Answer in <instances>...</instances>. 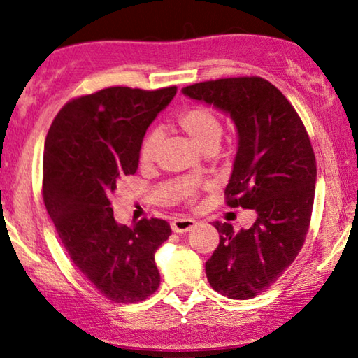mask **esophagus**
Masks as SVG:
<instances>
[{
	"instance_id": "esophagus-1",
	"label": "esophagus",
	"mask_w": 358,
	"mask_h": 358,
	"mask_svg": "<svg viewBox=\"0 0 358 358\" xmlns=\"http://www.w3.org/2000/svg\"><path fill=\"white\" fill-rule=\"evenodd\" d=\"M197 221L192 220V217H178V220L172 221V230L177 234H185L187 230H191L192 227H196Z\"/></svg>"
}]
</instances>
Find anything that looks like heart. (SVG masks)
Masks as SVG:
<instances>
[{
	"instance_id": "1",
	"label": "heart",
	"mask_w": 358,
	"mask_h": 358,
	"mask_svg": "<svg viewBox=\"0 0 358 358\" xmlns=\"http://www.w3.org/2000/svg\"><path fill=\"white\" fill-rule=\"evenodd\" d=\"M177 124L196 143V147L205 151V153L213 151L220 145L222 137V121L213 110H210L207 107L196 106L186 108V110L178 115ZM157 147H159V134L156 131H151L142 138L141 147H138L141 164H153L157 156ZM183 194L191 201L196 196V191L192 187H185Z\"/></svg>"
}]
</instances>
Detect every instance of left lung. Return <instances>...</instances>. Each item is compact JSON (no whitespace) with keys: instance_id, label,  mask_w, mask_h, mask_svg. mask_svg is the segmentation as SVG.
<instances>
[{"instance_id":"obj_1","label":"left lung","mask_w":358,"mask_h":358,"mask_svg":"<svg viewBox=\"0 0 358 358\" xmlns=\"http://www.w3.org/2000/svg\"><path fill=\"white\" fill-rule=\"evenodd\" d=\"M183 93L229 113L237 126L238 151L224 196L230 208L254 210L257 220L238 232L213 222L220 245L205 273L216 292L252 299L289 268L305 243L317 175L310 136L286 96L262 77L207 80Z\"/></svg>"}]
</instances>
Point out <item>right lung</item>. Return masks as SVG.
<instances>
[{"mask_svg": "<svg viewBox=\"0 0 358 358\" xmlns=\"http://www.w3.org/2000/svg\"><path fill=\"white\" fill-rule=\"evenodd\" d=\"M177 87H110L69 101L45 137L42 197L78 271L115 303L147 300L159 287L155 252L171 237L164 220L132 227L113 217L112 194L138 167V147Z\"/></svg>", "mask_w": 358, "mask_h": 358, "instance_id": "add662e5", "label": "right lung"}]
</instances>
